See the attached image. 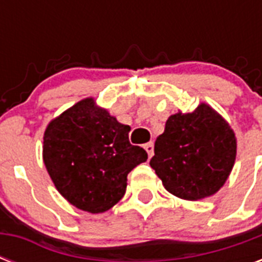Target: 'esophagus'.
<instances>
[{
  "mask_svg": "<svg viewBox=\"0 0 262 262\" xmlns=\"http://www.w3.org/2000/svg\"><path fill=\"white\" fill-rule=\"evenodd\" d=\"M144 149L147 151L148 158H152V155H154V144H152V143H147V144H145V145H144Z\"/></svg>",
  "mask_w": 262,
  "mask_h": 262,
  "instance_id": "esophagus-1",
  "label": "esophagus"
}]
</instances>
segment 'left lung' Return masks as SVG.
<instances>
[{
    "mask_svg": "<svg viewBox=\"0 0 262 262\" xmlns=\"http://www.w3.org/2000/svg\"><path fill=\"white\" fill-rule=\"evenodd\" d=\"M149 164L164 189L182 200L215 194L231 174L236 137L230 123L207 103L170 115L155 141Z\"/></svg>",
    "mask_w": 262,
    "mask_h": 262,
    "instance_id": "left-lung-1",
    "label": "left lung"
}]
</instances>
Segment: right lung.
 <instances>
[{
  "mask_svg": "<svg viewBox=\"0 0 262 262\" xmlns=\"http://www.w3.org/2000/svg\"><path fill=\"white\" fill-rule=\"evenodd\" d=\"M129 132L94 98L51 119L43 135V163L63 199L90 213L108 211L122 199L127 174L148 159L129 143Z\"/></svg>",
  "mask_w": 262,
  "mask_h": 262,
  "instance_id": "obj_1",
  "label": "right lung"
}]
</instances>
